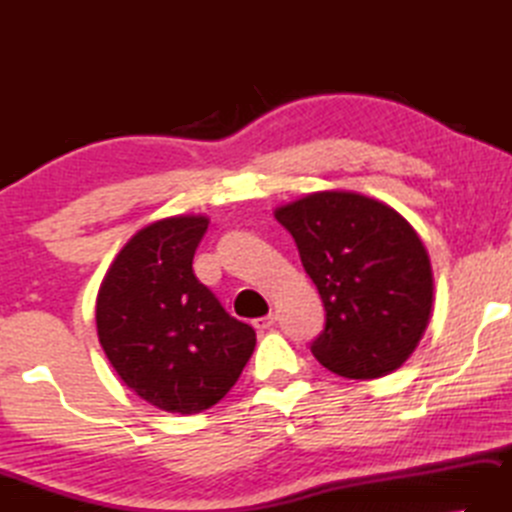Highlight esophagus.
Masks as SVG:
<instances>
[{
  "label": "esophagus",
  "instance_id": "1",
  "mask_svg": "<svg viewBox=\"0 0 512 512\" xmlns=\"http://www.w3.org/2000/svg\"><path fill=\"white\" fill-rule=\"evenodd\" d=\"M273 324H275V315H273V313L264 315V318H257V320H253V327H255L257 331H268V329H273Z\"/></svg>",
  "mask_w": 512,
  "mask_h": 512
}]
</instances>
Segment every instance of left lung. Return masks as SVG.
I'll return each instance as SVG.
<instances>
[{
	"label": "left lung",
	"mask_w": 512,
	"mask_h": 512,
	"mask_svg": "<svg viewBox=\"0 0 512 512\" xmlns=\"http://www.w3.org/2000/svg\"><path fill=\"white\" fill-rule=\"evenodd\" d=\"M291 232L327 322L311 342L320 365L367 380L412 356L430 322L432 266L394 208L356 192H313L275 210Z\"/></svg>",
	"instance_id": "8db88e82"
}]
</instances>
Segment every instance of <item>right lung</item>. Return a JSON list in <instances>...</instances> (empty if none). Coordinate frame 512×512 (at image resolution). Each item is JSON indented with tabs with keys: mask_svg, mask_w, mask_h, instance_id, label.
<instances>
[{
	"mask_svg": "<svg viewBox=\"0 0 512 512\" xmlns=\"http://www.w3.org/2000/svg\"><path fill=\"white\" fill-rule=\"evenodd\" d=\"M206 217H170L138 230L102 280L100 345L129 389L165 412L199 414L237 383L255 329L221 306L192 271Z\"/></svg>",
	"mask_w": 512,
	"mask_h": 512,
	"instance_id": "1",
	"label": "right lung"
}]
</instances>
